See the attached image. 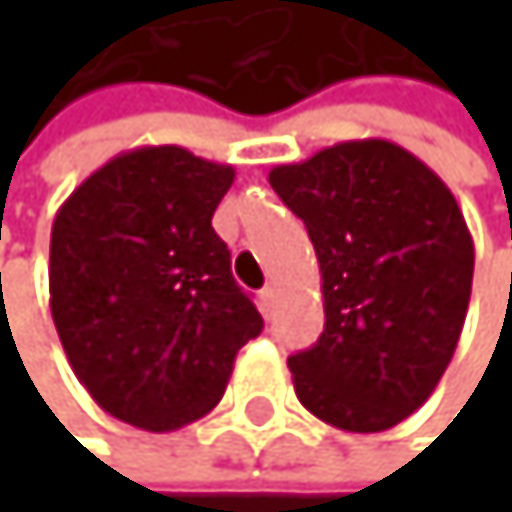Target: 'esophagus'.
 Segmentation results:
<instances>
[{
	"mask_svg": "<svg viewBox=\"0 0 512 512\" xmlns=\"http://www.w3.org/2000/svg\"><path fill=\"white\" fill-rule=\"evenodd\" d=\"M273 301H276V288H273V285L261 288V294H258V304H261V313H264V316H270V310H273Z\"/></svg>",
	"mask_w": 512,
	"mask_h": 512,
	"instance_id": "obj_1",
	"label": "esophagus"
}]
</instances>
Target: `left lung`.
Wrapping results in <instances>:
<instances>
[{
    "mask_svg": "<svg viewBox=\"0 0 512 512\" xmlns=\"http://www.w3.org/2000/svg\"><path fill=\"white\" fill-rule=\"evenodd\" d=\"M307 224L325 331L288 356L319 421L381 433L418 411L455 356L473 288V236L439 174L381 137L344 141L270 171Z\"/></svg>",
    "mask_w": 512,
    "mask_h": 512,
    "instance_id": "obj_1",
    "label": "left lung"
}]
</instances>
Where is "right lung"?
<instances>
[{
    "label": "right lung",
    "mask_w": 512,
    "mask_h": 512,
    "mask_svg": "<svg viewBox=\"0 0 512 512\" xmlns=\"http://www.w3.org/2000/svg\"><path fill=\"white\" fill-rule=\"evenodd\" d=\"M233 178V165L184 147H137L54 214L57 338L91 399L131 427L171 433L205 418L264 328L211 227Z\"/></svg>",
    "instance_id": "add662e5"
}]
</instances>
